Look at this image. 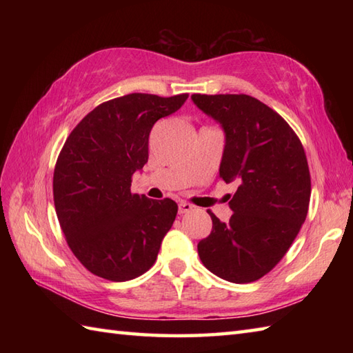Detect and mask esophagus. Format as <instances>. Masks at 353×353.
<instances>
[{
	"label": "esophagus",
	"mask_w": 353,
	"mask_h": 353,
	"mask_svg": "<svg viewBox=\"0 0 353 353\" xmlns=\"http://www.w3.org/2000/svg\"><path fill=\"white\" fill-rule=\"evenodd\" d=\"M192 205H190V203H186V201H181V203H179V214H186V212H190V211H192Z\"/></svg>",
	"instance_id": "obj_1"
}]
</instances>
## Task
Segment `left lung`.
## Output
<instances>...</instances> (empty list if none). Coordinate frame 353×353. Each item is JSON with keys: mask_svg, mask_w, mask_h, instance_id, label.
I'll return each instance as SVG.
<instances>
[{"mask_svg": "<svg viewBox=\"0 0 353 353\" xmlns=\"http://www.w3.org/2000/svg\"><path fill=\"white\" fill-rule=\"evenodd\" d=\"M191 99L221 125L220 177L238 185L229 196V223L208 211L212 230L197 244L199 256L224 281H258L288 252L308 214L311 177L302 142L279 114L250 95Z\"/></svg>", "mask_w": 353, "mask_h": 353, "instance_id": "1", "label": "left lung"}]
</instances>
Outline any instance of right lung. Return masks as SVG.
<instances>
[{
    "label": "right lung",
    "mask_w": 353,
    "mask_h": 353,
    "mask_svg": "<svg viewBox=\"0 0 353 353\" xmlns=\"http://www.w3.org/2000/svg\"><path fill=\"white\" fill-rule=\"evenodd\" d=\"M186 99L119 97L89 112L66 139L52 177L56 214L70 249L91 273L124 282L154 264L177 203L132 194V176L148 161L154 123Z\"/></svg>",
    "instance_id": "1"
}]
</instances>
